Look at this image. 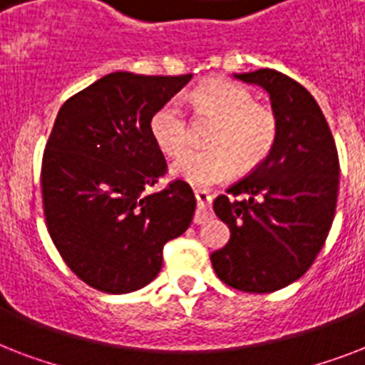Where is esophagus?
<instances>
[{
    "mask_svg": "<svg viewBox=\"0 0 365 365\" xmlns=\"http://www.w3.org/2000/svg\"><path fill=\"white\" fill-rule=\"evenodd\" d=\"M197 199V214H195V223H205L212 216V195L206 191H195Z\"/></svg>",
    "mask_w": 365,
    "mask_h": 365,
    "instance_id": "1",
    "label": "esophagus"
}]
</instances>
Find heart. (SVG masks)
Segmentation results:
<instances>
[{"label":"heart","instance_id":"1","mask_svg":"<svg viewBox=\"0 0 365 365\" xmlns=\"http://www.w3.org/2000/svg\"><path fill=\"white\" fill-rule=\"evenodd\" d=\"M199 117L216 119L206 138V151H191L172 166V174L193 187H210L235 174L239 165L252 170L265 160L277 142L278 123L271 108L254 102L246 88L223 79L200 83L191 93ZM149 134L168 157L189 148L187 119L176 102H165L149 117Z\"/></svg>","mask_w":365,"mask_h":365}]
</instances>
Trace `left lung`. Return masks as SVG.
Returning a JSON list of instances; mask_svg holds the SVG:
<instances>
[{"label": "left lung", "instance_id": "obj_1", "mask_svg": "<svg viewBox=\"0 0 365 365\" xmlns=\"http://www.w3.org/2000/svg\"><path fill=\"white\" fill-rule=\"evenodd\" d=\"M267 91L278 132L265 160L214 200L231 239L210 255L223 282L271 294L309 271L329 233L339 191V157L320 106L277 70L235 73Z\"/></svg>", "mask_w": 365, "mask_h": 365}]
</instances>
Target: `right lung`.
<instances>
[{"instance_id":"1","label":"right lung","mask_w":365,"mask_h":365,"mask_svg":"<svg viewBox=\"0 0 365 365\" xmlns=\"http://www.w3.org/2000/svg\"><path fill=\"white\" fill-rule=\"evenodd\" d=\"M191 77L113 71L56 115L41 165L47 229L66 265L100 292L148 286L163 246L191 225L197 200L187 183L148 193L166 172L149 117Z\"/></svg>"}]
</instances>
